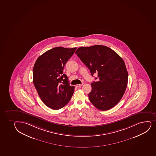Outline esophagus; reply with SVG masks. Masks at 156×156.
<instances>
[{"label": "esophagus", "mask_w": 156, "mask_h": 156, "mask_svg": "<svg viewBox=\"0 0 156 156\" xmlns=\"http://www.w3.org/2000/svg\"><path fill=\"white\" fill-rule=\"evenodd\" d=\"M83 85V84H76V87H81V86Z\"/></svg>", "instance_id": "34e87169"}]
</instances>
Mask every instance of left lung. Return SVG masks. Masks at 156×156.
Wrapping results in <instances>:
<instances>
[{
	"mask_svg": "<svg viewBox=\"0 0 156 156\" xmlns=\"http://www.w3.org/2000/svg\"><path fill=\"white\" fill-rule=\"evenodd\" d=\"M75 54L98 80L91 83V103L99 110H108L121 101L127 86V70L123 59L105 46L81 47ZM96 78L95 79H97Z\"/></svg>",
	"mask_w": 156,
	"mask_h": 156,
	"instance_id": "1",
	"label": "left lung"
}]
</instances>
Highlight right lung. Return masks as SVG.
Segmentation results:
<instances>
[{"label": "right lung", "mask_w": 156, "mask_h": 156, "mask_svg": "<svg viewBox=\"0 0 156 156\" xmlns=\"http://www.w3.org/2000/svg\"><path fill=\"white\" fill-rule=\"evenodd\" d=\"M76 49L55 47L40 55L34 65V87L44 104L53 110L66 105L74 93L75 87L69 85L63 69Z\"/></svg>", "instance_id": "right-lung-1"}]
</instances>
